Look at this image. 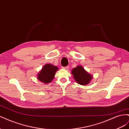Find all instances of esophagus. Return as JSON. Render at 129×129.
<instances>
[{"instance_id": "1", "label": "esophagus", "mask_w": 129, "mask_h": 129, "mask_svg": "<svg viewBox=\"0 0 129 129\" xmlns=\"http://www.w3.org/2000/svg\"><path fill=\"white\" fill-rule=\"evenodd\" d=\"M62 68L65 70H67L69 69V66H66V67H62Z\"/></svg>"}]
</instances>
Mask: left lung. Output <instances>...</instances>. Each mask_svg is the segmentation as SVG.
<instances>
[{
	"label": "left lung",
	"instance_id": "obj_1",
	"mask_svg": "<svg viewBox=\"0 0 129 129\" xmlns=\"http://www.w3.org/2000/svg\"><path fill=\"white\" fill-rule=\"evenodd\" d=\"M72 74L76 82L81 85H87L92 79V76L89 74L81 66H77L73 69Z\"/></svg>",
	"mask_w": 129,
	"mask_h": 129
}]
</instances>
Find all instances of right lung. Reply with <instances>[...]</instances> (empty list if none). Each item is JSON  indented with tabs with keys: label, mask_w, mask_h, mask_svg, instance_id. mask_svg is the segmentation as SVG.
Returning a JSON list of instances; mask_svg holds the SVG:
<instances>
[{
	"label": "right lung",
	"mask_w": 129,
	"mask_h": 129,
	"mask_svg": "<svg viewBox=\"0 0 129 129\" xmlns=\"http://www.w3.org/2000/svg\"><path fill=\"white\" fill-rule=\"evenodd\" d=\"M58 67L51 64H45L38 74V79L45 84L52 82L55 76Z\"/></svg>",
	"instance_id": "right-lung-1"
}]
</instances>
